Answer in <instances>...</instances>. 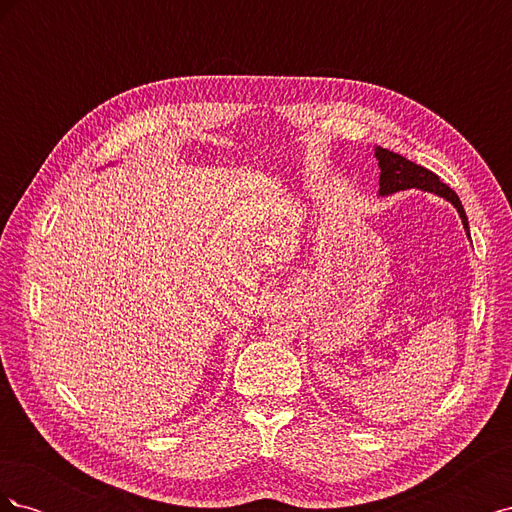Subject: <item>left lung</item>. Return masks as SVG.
I'll return each mask as SVG.
<instances>
[{
	"instance_id": "left-lung-1",
	"label": "left lung",
	"mask_w": 512,
	"mask_h": 512,
	"mask_svg": "<svg viewBox=\"0 0 512 512\" xmlns=\"http://www.w3.org/2000/svg\"><path fill=\"white\" fill-rule=\"evenodd\" d=\"M376 158H378V166H380V194H393L399 190H410V188H418L425 192H433L446 200H451L455 205V209L461 215V222L468 230V218L466 211H463V205L459 196L455 194V190L448 188L444 181H440V177L436 173H431L425 166H418L410 160H406L404 156H399L395 151L389 149H376ZM470 235V230H468Z\"/></svg>"
}]
</instances>
